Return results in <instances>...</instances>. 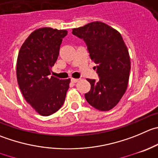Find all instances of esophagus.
<instances>
[{"label":"esophagus","mask_w":158,"mask_h":158,"mask_svg":"<svg viewBox=\"0 0 158 158\" xmlns=\"http://www.w3.org/2000/svg\"><path fill=\"white\" fill-rule=\"evenodd\" d=\"M79 79H75V78H72L71 79V81L73 82H79Z\"/></svg>","instance_id":"obj_1"}]
</instances>
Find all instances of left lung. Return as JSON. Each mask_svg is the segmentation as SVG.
Returning <instances> with one entry per match:
<instances>
[{
  "mask_svg": "<svg viewBox=\"0 0 158 158\" xmlns=\"http://www.w3.org/2000/svg\"><path fill=\"white\" fill-rule=\"evenodd\" d=\"M72 33L85 42L99 77V81L87 79L91 89L85 94V99L97 110H110L120 102L129 82L131 59L123 38L101 21L73 28Z\"/></svg>",
  "mask_w": 158,
  "mask_h": 158,
  "instance_id": "8db88e82",
  "label": "left lung"
}]
</instances>
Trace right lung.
I'll use <instances>...</instances> for the list:
<instances>
[{
  "instance_id": "1",
  "label": "right lung",
  "mask_w": 158,
  "mask_h": 158,
  "mask_svg": "<svg viewBox=\"0 0 158 158\" xmlns=\"http://www.w3.org/2000/svg\"><path fill=\"white\" fill-rule=\"evenodd\" d=\"M66 30L42 27L34 31L20 48L17 80L27 103L42 116H49L65 102L70 79L50 76Z\"/></svg>"
}]
</instances>
